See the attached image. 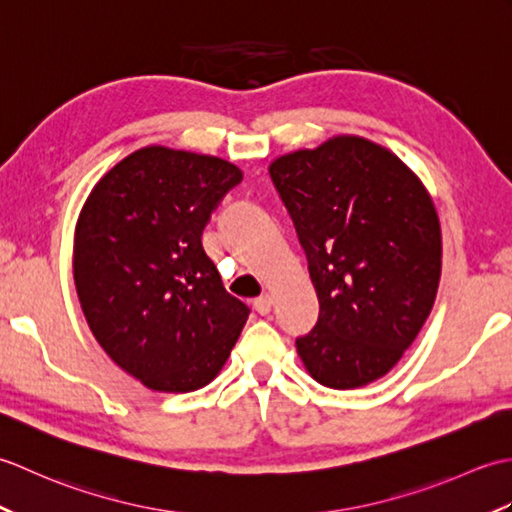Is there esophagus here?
Segmentation results:
<instances>
[{
  "mask_svg": "<svg viewBox=\"0 0 512 512\" xmlns=\"http://www.w3.org/2000/svg\"><path fill=\"white\" fill-rule=\"evenodd\" d=\"M253 308H255L259 314H268L270 308H273V297H270V295L257 297V299L253 301Z\"/></svg>",
  "mask_w": 512,
  "mask_h": 512,
  "instance_id": "34e87169",
  "label": "esophagus"
}]
</instances>
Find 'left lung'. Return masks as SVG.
Listing matches in <instances>:
<instances>
[{
	"label": "left lung",
	"instance_id": "obj_1",
	"mask_svg": "<svg viewBox=\"0 0 512 512\" xmlns=\"http://www.w3.org/2000/svg\"><path fill=\"white\" fill-rule=\"evenodd\" d=\"M319 297L297 339L310 376L332 389L374 383L416 339L436 301V206L405 162L372 140L334 136L270 165Z\"/></svg>",
	"mask_w": 512,
	"mask_h": 512
}]
</instances>
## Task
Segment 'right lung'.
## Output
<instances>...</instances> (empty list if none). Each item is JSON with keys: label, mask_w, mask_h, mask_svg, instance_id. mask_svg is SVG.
Here are the masks:
<instances>
[{"label": "right lung", "mask_w": 512, "mask_h": 512, "mask_svg": "<svg viewBox=\"0 0 512 512\" xmlns=\"http://www.w3.org/2000/svg\"><path fill=\"white\" fill-rule=\"evenodd\" d=\"M242 171L160 145L96 182L74 233V284L94 339L145 387L195 391L220 374L248 319L202 231Z\"/></svg>", "instance_id": "right-lung-1"}]
</instances>
